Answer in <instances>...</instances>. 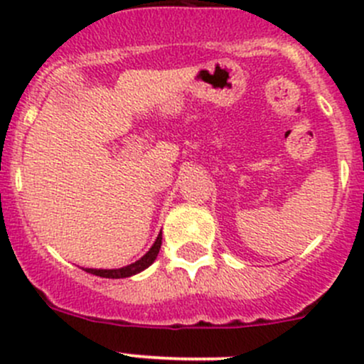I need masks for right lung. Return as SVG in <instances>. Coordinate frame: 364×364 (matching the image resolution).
Wrapping results in <instances>:
<instances>
[{"instance_id":"obj_1","label":"right lung","mask_w":364,"mask_h":364,"mask_svg":"<svg viewBox=\"0 0 364 364\" xmlns=\"http://www.w3.org/2000/svg\"><path fill=\"white\" fill-rule=\"evenodd\" d=\"M160 247H161V232L159 234L155 243H153V247L149 248V252L146 253V255H142L139 260H135L134 264H128V266L119 267V269H91V267H87L86 271L87 273L97 274V277H102V278H128L132 277V274L141 273V271H144L146 267L151 266V264L155 262L156 255H159Z\"/></svg>"}]
</instances>
